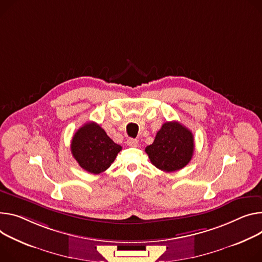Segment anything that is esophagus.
Masks as SVG:
<instances>
[{
  "mask_svg": "<svg viewBox=\"0 0 262 262\" xmlns=\"http://www.w3.org/2000/svg\"><path fill=\"white\" fill-rule=\"evenodd\" d=\"M138 140L137 139H133V138H129L127 141H126V144L128 145V146H133V147H136V146H138Z\"/></svg>",
  "mask_w": 262,
  "mask_h": 262,
  "instance_id": "obj_1",
  "label": "esophagus"
}]
</instances>
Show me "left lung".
Masks as SVG:
<instances>
[{
  "label": "left lung",
  "mask_w": 262,
  "mask_h": 262,
  "mask_svg": "<svg viewBox=\"0 0 262 262\" xmlns=\"http://www.w3.org/2000/svg\"><path fill=\"white\" fill-rule=\"evenodd\" d=\"M194 150L192 133L178 121L166 122L157 133L154 143L145 148L150 162L165 172L184 168Z\"/></svg>",
  "instance_id": "8db88e82"
}]
</instances>
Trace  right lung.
I'll return each mask as SVG.
<instances>
[{
    "label": "right lung",
    "instance_id": "add662e5",
    "mask_svg": "<svg viewBox=\"0 0 262 262\" xmlns=\"http://www.w3.org/2000/svg\"><path fill=\"white\" fill-rule=\"evenodd\" d=\"M121 149L122 147L116 144L104 129L95 122L82 125L71 142L74 159L81 168L93 174L105 171Z\"/></svg>",
    "mask_w": 262,
    "mask_h": 262
}]
</instances>
